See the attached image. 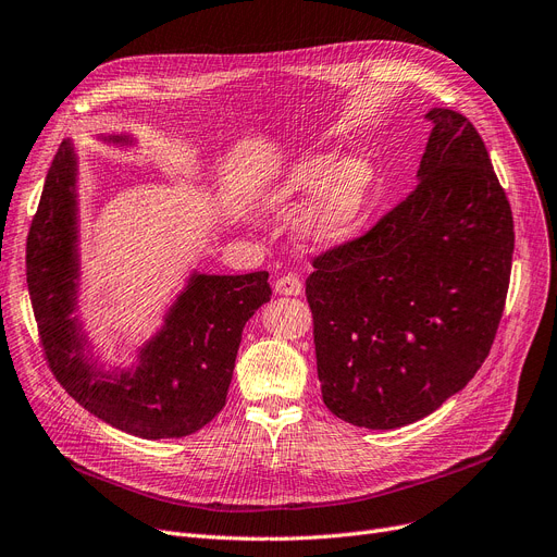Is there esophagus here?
Returning a JSON list of instances; mask_svg holds the SVG:
<instances>
[{
    "instance_id": "1",
    "label": "esophagus",
    "mask_w": 557,
    "mask_h": 557,
    "mask_svg": "<svg viewBox=\"0 0 557 557\" xmlns=\"http://www.w3.org/2000/svg\"><path fill=\"white\" fill-rule=\"evenodd\" d=\"M274 289H276V295L297 297V295H301L304 283H301V278L297 274H283L281 278H276Z\"/></svg>"
}]
</instances>
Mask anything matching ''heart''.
<instances>
[{
  "mask_svg": "<svg viewBox=\"0 0 557 557\" xmlns=\"http://www.w3.org/2000/svg\"><path fill=\"white\" fill-rule=\"evenodd\" d=\"M374 168L367 158L349 156L333 163L329 156H314L289 170L268 193L272 206H287L314 193L301 226L317 245L347 240L356 228L372 193Z\"/></svg>",
  "mask_w": 557,
  "mask_h": 557,
  "instance_id": "obj_1",
  "label": "heart"
}]
</instances>
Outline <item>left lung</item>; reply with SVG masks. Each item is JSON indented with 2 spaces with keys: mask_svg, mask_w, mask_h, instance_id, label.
Instances as JSON below:
<instances>
[{
  "mask_svg": "<svg viewBox=\"0 0 557 557\" xmlns=\"http://www.w3.org/2000/svg\"><path fill=\"white\" fill-rule=\"evenodd\" d=\"M419 181L358 237L312 258L306 281L326 408L399 429L479 372L506 308L515 224L475 126L433 109Z\"/></svg>",
  "mask_w": 557,
  "mask_h": 557,
  "instance_id": "1",
  "label": "left lung"
}]
</instances>
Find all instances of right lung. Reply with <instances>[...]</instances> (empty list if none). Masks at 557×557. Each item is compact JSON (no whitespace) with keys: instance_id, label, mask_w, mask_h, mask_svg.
Listing matches in <instances>:
<instances>
[{"instance_id":"obj_1","label":"right lung","mask_w":557,"mask_h":557,"mask_svg":"<svg viewBox=\"0 0 557 557\" xmlns=\"http://www.w3.org/2000/svg\"><path fill=\"white\" fill-rule=\"evenodd\" d=\"M74 181V151L61 143L26 237V285L51 374L74 401L128 435H193L226 404L243 329L272 297L270 274H195L165 329L140 351L138 372L103 380L86 360L84 337L70 317L76 287Z\"/></svg>"}]
</instances>
